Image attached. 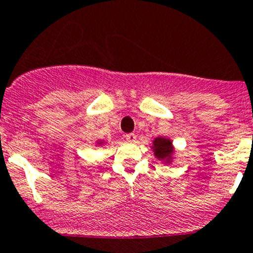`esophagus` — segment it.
<instances>
[{
  "label": "esophagus",
  "instance_id": "obj_1",
  "mask_svg": "<svg viewBox=\"0 0 253 253\" xmlns=\"http://www.w3.org/2000/svg\"><path fill=\"white\" fill-rule=\"evenodd\" d=\"M125 137H126L127 141H129V142L136 141V138H137V136H136V134H134V133H127Z\"/></svg>",
  "mask_w": 253,
  "mask_h": 253
}]
</instances>
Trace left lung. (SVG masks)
<instances>
[{
    "mask_svg": "<svg viewBox=\"0 0 253 253\" xmlns=\"http://www.w3.org/2000/svg\"><path fill=\"white\" fill-rule=\"evenodd\" d=\"M153 145H154L155 157L159 158V159H165V158H169L171 155L172 145L169 139L158 137L153 142ZM168 162H170V160H168Z\"/></svg>",
    "mask_w": 253,
    "mask_h": 253,
    "instance_id": "obj_1",
    "label": "left lung"
}]
</instances>
